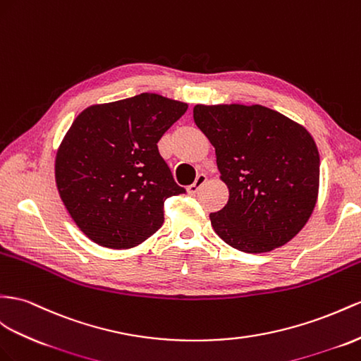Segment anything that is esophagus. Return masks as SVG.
<instances>
[{
	"mask_svg": "<svg viewBox=\"0 0 361 361\" xmlns=\"http://www.w3.org/2000/svg\"><path fill=\"white\" fill-rule=\"evenodd\" d=\"M206 181H207L206 173H200L198 177H197V180L193 181V183L190 184V186L188 188V192L190 193V195H195V193H197V192H198V190H200L202 186H204Z\"/></svg>",
	"mask_w": 361,
	"mask_h": 361,
	"instance_id": "34e87169",
	"label": "esophagus"
}]
</instances>
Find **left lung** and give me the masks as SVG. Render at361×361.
<instances>
[{"instance_id": "obj_1", "label": "left lung", "mask_w": 361, "mask_h": 361, "mask_svg": "<svg viewBox=\"0 0 361 361\" xmlns=\"http://www.w3.org/2000/svg\"><path fill=\"white\" fill-rule=\"evenodd\" d=\"M193 120L214 145L227 204L210 214L224 243L265 253L298 235L316 207L320 159L302 125L262 105H195Z\"/></svg>"}]
</instances>
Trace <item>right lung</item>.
I'll list each match as a JSON object with an SVG mask.
<instances>
[{
    "mask_svg": "<svg viewBox=\"0 0 361 361\" xmlns=\"http://www.w3.org/2000/svg\"><path fill=\"white\" fill-rule=\"evenodd\" d=\"M188 104L154 92L91 105L75 118L54 160L63 206L92 243L131 248L164 221V201L184 193L159 140Z\"/></svg>",
    "mask_w": 361,
    "mask_h": 361,
    "instance_id": "1",
    "label": "right lung"
}]
</instances>
